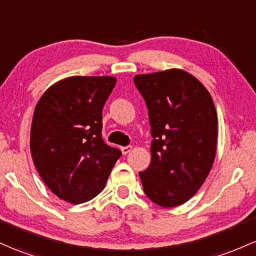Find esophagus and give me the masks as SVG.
Returning <instances> with one entry per match:
<instances>
[{
  "label": "esophagus",
  "instance_id": "esophagus-1",
  "mask_svg": "<svg viewBox=\"0 0 256 256\" xmlns=\"http://www.w3.org/2000/svg\"><path fill=\"white\" fill-rule=\"evenodd\" d=\"M131 150H132V147H131V146H126V147H122V154H128V153H130L131 152Z\"/></svg>",
  "mask_w": 256,
  "mask_h": 256
}]
</instances>
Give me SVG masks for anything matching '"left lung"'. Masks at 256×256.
<instances>
[{
  "label": "left lung",
  "instance_id": "obj_1",
  "mask_svg": "<svg viewBox=\"0 0 256 256\" xmlns=\"http://www.w3.org/2000/svg\"><path fill=\"white\" fill-rule=\"evenodd\" d=\"M148 108L152 160L140 172L146 196L164 208L186 203L204 184L218 144V114L203 84L181 69L136 75Z\"/></svg>",
  "mask_w": 256,
  "mask_h": 256
}]
</instances>
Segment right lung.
<instances>
[{
	"label": "right lung",
	"mask_w": 256,
	"mask_h": 256,
	"mask_svg": "<svg viewBox=\"0 0 256 256\" xmlns=\"http://www.w3.org/2000/svg\"><path fill=\"white\" fill-rule=\"evenodd\" d=\"M113 76H72L42 94L34 112L30 150L46 186L63 200L85 203L100 194L122 156L102 138L103 106Z\"/></svg>",
	"instance_id": "right-lung-1"
}]
</instances>
